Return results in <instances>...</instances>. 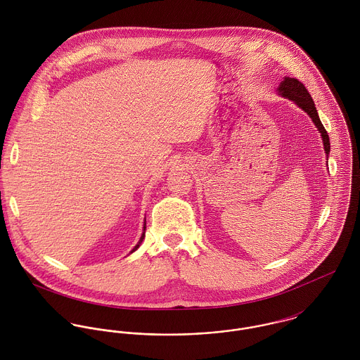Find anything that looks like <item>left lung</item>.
Returning a JSON list of instances; mask_svg holds the SVG:
<instances>
[{
	"mask_svg": "<svg viewBox=\"0 0 360 360\" xmlns=\"http://www.w3.org/2000/svg\"><path fill=\"white\" fill-rule=\"evenodd\" d=\"M278 93L283 97L292 100L294 103L300 105L308 113L309 116L311 117L313 123L316 124V127L319 129V131L321 133L326 154H330V139H328V134H327L324 126L320 122V117L317 115L314 103H313V100H311V97H310V94H309V91L307 90V87L304 86V83H301L298 79H294V77H285L281 82L280 87H278Z\"/></svg>",
	"mask_w": 360,
	"mask_h": 360,
	"instance_id": "left-lung-1",
	"label": "left lung"
}]
</instances>
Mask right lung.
Segmentation results:
<instances>
[{
  "label": "right lung",
  "mask_w": 360,
  "mask_h": 360,
  "mask_svg": "<svg viewBox=\"0 0 360 360\" xmlns=\"http://www.w3.org/2000/svg\"><path fill=\"white\" fill-rule=\"evenodd\" d=\"M144 237H146V226H144V233H143V236H141V238H140V241H139V244H137V245H136V247H134V248H133V251H131V252H134V251H136V250H137V248H139V247H140V244H141V241H143V240H144Z\"/></svg>",
  "instance_id": "1"
}]
</instances>
